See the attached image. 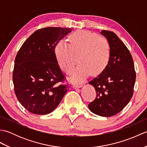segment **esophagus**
I'll return each instance as SVG.
<instances>
[{"mask_svg": "<svg viewBox=\"0 0 147 147\" xmlns=\"http://www.w3.org/2000/svg\"><path fill=\"white\" fill-rule=\"evenodd\" d=\"M81 87H82V83H78L76 84V85H74V88H81Z\"/></svg>", "mask_w": 147, "mask_h": 147, "instance_id": "obj_1", "label": "esophagus"}]
</instances>
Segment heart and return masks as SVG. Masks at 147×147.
Returning <instances> with one entry per match:
<instances>
[{
	"mask_svg": "<svg viewBox=\"0 0 147 147\" xmlns=\"http://www.w3.org/2000/svg\"><path fill=\"white\" fill-rule=\"evenodd\" d=\"M69 44L60 41L54 52L57 63L65 73H73L79 57L80 65L72 80L81 81L91 73L100 74L107 67L111 55V46L105 37L87 30H78L69 37Z\"/></svg>",
	"mask_w": 147,
	"mask_h": 147,
	"instance_id": "1",
	"label": "heart"
}]
</instances>
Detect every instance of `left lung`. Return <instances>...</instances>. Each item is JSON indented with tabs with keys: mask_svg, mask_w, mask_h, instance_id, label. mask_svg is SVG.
I'll return each instance as SVG.
<instances>
[{
	"mask_svg": "<svg viewBox=\"0 0 147 147\" xmlns=\"http://www.w3.org/2000/svg\"><path fill=\"white\" fill-rule=\"evenodd\" d=\"M111 46V55L107 67L90 81L96 96L88 107L90 111L103 117L117 114L131 98L136 80L135 65L129 50L115 34L102 30Z\"/></svg>",
	"mask_w": 147,
	"mask_h": 147,
	"instance_id": "obj_1",
	"label": "left lung"
}]
</instances>
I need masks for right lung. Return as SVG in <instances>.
<instances>
[{
	"mask_svg": "<svg viewBox=\"0 0 147 147\" xmlns=\"http://www.w3.org/2000/svg\"><path fill=\"white\" fill-rule=\"evenodd\" d=\"M71 28L47 27L36 30L22 45L15 59L12 80L21 104L31 113L45 115L57 107L69 85L63 82L54 50Z\"/></svg>",
	"mask_w": 147,
	"mask_h": 147,
	"instance_id": "1",
	"label": "right lung"
}]
</instances>
